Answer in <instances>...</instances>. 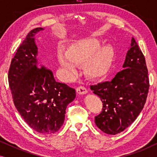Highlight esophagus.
<instances>
[{
	"label": "esophagus",
	"mask_w": 157,
	"mask_h": 157,
	"mask_svg": "<svg viewBox=\"0 0 157 157\" xmlns=\"http://www.w3.org/2000/svg\"><path fill=\"white\" fill-rule=\"evenodd\" d=\"M76 92L77 94H81V95H83V94H87V89H86L85 87L83 86H78L76 88Z\"/></svg>",
	"instance_id": "obj_1"
}]
</instances>
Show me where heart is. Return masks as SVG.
<instances>
[{
    "instance_id": "b5f03b06",
    "label": "heart",
    "mask_w": 157,
    "mask_h": 157,
    "mask_svg": "<svg viewBox=\"0 0 157 157\" xmlns=\"http://www.w3.org/2000/svg\"><path fill=\"white\" fill-rule=\"evenodd\" d=\"M96 37L78 40L68 47L67 51L60 49L58 60L63 68L64 77L70 79L76 74L78 66L83 64V72L91 80L104 78L112 64L114 51L109 45L102 46Z\"/></svg>"
}]
</instances>
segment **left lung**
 <instances>
[{"label": "left lung", "instance_id": "1", "mask_svg": "<svg viewBox=\"0 0 157 157\" xmlns=\"http://www.w3.org/2000/svg\"><path fill=\"white\" fill-rule=\"evenodd\" d=\"M124 69L111 81L90 88L103 103L102 111L95 117L103 132L115 135L135 121L144 106L149 88L144 56L134 38L126 53Z\"/></svg>", "mask_w": 157, "mask_h": 157}]
</instances>
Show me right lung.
<instances>
[{"label":"right lung","mask_w":157,"mask_h":157,"mask_svg":"<svg viewBox=\"0 0 157 157\" xmlns=\"http://www.w3.org/2000/svg\"><path fill=\"white\" fill-rule=\"evenodd\" d=\"M43 30H32L20 45L10 63L8 83L15 106L28 125L41 134H51L63 125L76 91L56 82L53 72L36 58L34 36Z\"/></svg>","instance_id":"right-lung-1"}]
</instances>
